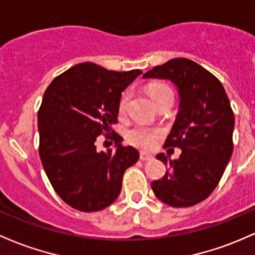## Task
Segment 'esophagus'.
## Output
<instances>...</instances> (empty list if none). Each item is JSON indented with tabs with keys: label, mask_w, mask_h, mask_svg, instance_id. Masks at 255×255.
<instances>
[{
	"label": "esophagus",
	"mask_w": 255,
	"mask_h": 255,
	"mask_svg": "<svg viewBox=\"0 0 255 255\" xmlns=\"http://www.w3.org/2000/svg\"><path fill=\"white\" fill-rule=\"evenodd\" d=\"M139 159H141L142 161H149V160L153 159V155L144 153V151H141V153H139Z\"/></svg>",
	"instance_id": "esophagus-1"
}]
</instances>
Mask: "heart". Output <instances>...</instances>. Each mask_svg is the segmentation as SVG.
I'll list each match as a JSON object with an SVG mask.
<instances>
[{
    "label": "heart",
    "instance_id": "b5f03b06",
    "mask_svg": "<svg viewBox=\"0 0 255 255\" xmlns=\"http://www.w3.org/2000/svg\"><path fill=\"white\" fill-rule=\"evenodd\" d=\"M147 93L153 100L154 104L156 106L161 105L162 102L168 99H173V91L165 83H150L147 87ZM131 93L130 91H125L122 96H120L119 104H118V112L120 114H124L128 110V105L130 102ZM160 137V131L156 128H150L145 127H136L131 128L127 133V141L128 144L133 145V147L139 148V149H151L154 145L156 144Z\"/></svg>",
    "mask_w": 255,
    "mask_h": 255
}]
</instances>
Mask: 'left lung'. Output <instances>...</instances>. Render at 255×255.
<instances>
[{
	"instance_id": "obj_1",
	"label": "left lung",
	"mask_w": 255,
	"mask_h": 255,
	"mask_svg": "<svg viewBox=\"0 0 255 255\" xmlns=\"http://www.w3.org/2000/svg\"><path fill=\"white\" fill-rule=\"evenodd\" d=\"M143 78L170 79L178 88L179 112L164 148H181L177 160L165 154V176L151 182L160 201L171 207H189L212 194L234 149L235 117L219 79L193 60L177 58L155 66Z\"/></svg>"
}]
</instances>
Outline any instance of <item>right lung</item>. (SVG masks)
<instances>
[{"instance_id": "add662e5", "label": "right lung", "mask_w": 255, "mask_h": 255, "mask_svg": "<svg viewBox=\"0 0 255 255\" xmlns=\"http://www.w3.org/2000/svg\"><path fill=\"white\" fill-rule=\"evenodd\" d=\"M141 73L83 62L55 77L43 95L39 158L54 190L74 210L96 212L112 205L125 170L138 160V151L120 144L118 133L116 151L97 152L95 142L114 133L122 91Z\"/></svg>"}]
</instances>
